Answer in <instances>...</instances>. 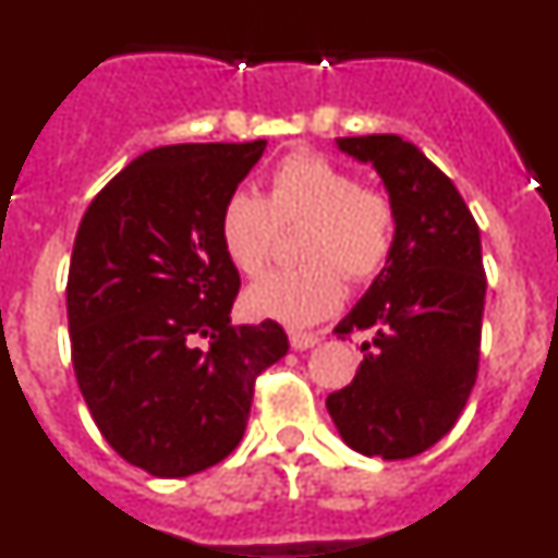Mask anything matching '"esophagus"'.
<instances>
[{
    "label": "esophagus",
    "instance_id": "obj_1",
    "mask_svg": "<svg viewBox=\"0 0 558 558\" xmlns=\"http://www.w3.org/2000/svg\"><path fill=\"white\" fill-rule=\"evenodd\" d=\"M318 335L315 332H302V329H293L290 332V347L295 349V352H304V349H313L315 343H318Z\"/></svg>",
    "mask_w": 558,
    "mask_h": 558
}]
</instances>
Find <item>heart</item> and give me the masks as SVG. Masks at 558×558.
<instances>
[{
	"instance_id": "obj_1",
	"label": "heart",
	"mask_w": 558,
	"mask_h": 558,
	"mask_svg": "<svg viewBox=\"0 0 558 558\" xmlns=\"http://www.w3.org/2000/svg\"><path fill=\"white\" fill-rule=\"evenodd\" d=\"M304 226L295 268L274 270L245 293L263 318L304 327L343 302L354 284L377 279L397 245V206L379 186L360 184L349 167L322 153H293L270 172L268 198L236 190L220 209V243L240 274L259 276L274 259L279 231Z\"/></svg>"
}]
</instances>
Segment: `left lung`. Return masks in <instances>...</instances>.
I'll use <instances>...</instances> for the list:
<instances>
[{
	"label": "left lung",
	"mask_w": 558,
	"mask_h": 558,
	"mask_svg": "<svg viewBox=\"0 0 558 558\" xmlns=\"http://www.w3.org/2000/svg\"><path fill=\"white\" fill-rule=\"evenodd\" d=\"M338 147L379 172L397 206V245L335 327L372 329L374 338L327 411L352 450L399 461L445 438L475 386L486 299L481 231L456 184L402 136H343Z\"/></svg>",
	"instance_id": "1"
}]
</instances>
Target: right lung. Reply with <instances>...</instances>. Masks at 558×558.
<instances>
[{"label": "right lung", "instance_id": "obj_1", "mask_svg": "<svg viewBox=\"0 0 558 558\" xmlns=\"http://www.w3.org/2000/svg\"><path fill=\"white\" fill-rule=\"evenodd\" d=\"M265 140L142 153L88 204L66 282L77 386L128 463L186 477L248 425L254 379L288 354L276 322L231 324L240 274L220 209Z\"/></svg>", "mask_w": 558, "mask_h": 558}]
</instances>
